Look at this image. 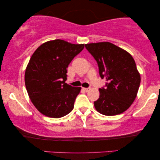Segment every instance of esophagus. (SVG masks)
<instances>
[{"mask_svg": "<svg viewBox=\"0 0 160 160\" xmlns=\"http://www.w3.org/2000/svg\"><path fill=\"white\" fill-rule=\"evenodd\" d=\"M83 89H84L85 92H89L90 90V88H83Z\"/></svg>", "mask_w": 160, "mask_h": 160, "instance_id": "34e87169", "label": "esophagus"}]
</instances>
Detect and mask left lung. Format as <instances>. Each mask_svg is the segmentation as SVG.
Here are the masks:
<instances>
[{
  "instance_id": "1",
  "label": "left lung",
  "mask_w": 160,
  "mask_h": 160,
  "mask_svg": "<svg viewBox=\"0 0 160 160\" xmlns=\"http://www.w3.org/2000/svg\"><path fill=\"white\" fill-rule=\"evenodd\" d=\"M97 61L100 76L106 78V89H99L100 97L94 102L101 114L114 116L130 108L136 98L141 75L132 55L110 42L85 44Z\"/></svg>"
}]
</instances>
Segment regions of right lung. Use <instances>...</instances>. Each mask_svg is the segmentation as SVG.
<instances>
[{
    "mask_svg": "<svg viewBox=\"0 0 160 160\" xmlns=\"http://www.w3.org/2000/svg\"><path fill=\"white\" fill-rule=\"evenodd\" d=\"M84 47V43L56 39L43 43L32 54L25 70V83L30 100L42 114L60 118L73 110L81 87L65 82L67 68Z\"/></svg>",
    "mask_w": 160,
    "mask_h": 160,
    "instance_id": "1",
    "label": "right lung"
}]
</instances>
